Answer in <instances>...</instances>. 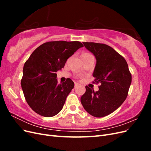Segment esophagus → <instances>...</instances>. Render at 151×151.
<instances>
[{"mask_svg":"<svg viewBox=\"0 0 151 151\" xmlns=\"http://www.w3.org/2000/svg\"><path fill=\"white\" fill-rule=\"evenodd\" d=\"M78 86H79V84H78V83H75V85H74L75 88H76V87H77Z\"/></svg>","mask_w":151,"mask_h":151,"instance_id":"esophagus-1","label":"esophagus"}]
</instances>
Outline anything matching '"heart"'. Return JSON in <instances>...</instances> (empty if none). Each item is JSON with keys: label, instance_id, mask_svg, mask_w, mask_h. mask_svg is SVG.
<instances>
[{"label": "heart", "instance_id": "1", "mask_svg": "<svg viewBox=\"0 0 151 151\" xmlns=\"http://www.w3.org/2000/svg\"><path fill=\"white\" fill-rule=\"evenodd\" d=\"M91 57H93L92 55L89 53H87V52H83V53H82L81 55V58L83 61L86 60V59L91 58Z\"/></svg>", "mask_w": 151, "mask_h": 151}]
</instances>
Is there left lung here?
I'll return each mask as SVG.
<instances>
[{"instance_id":"1","label":"left lung","mask_w":151,"mask_h":151,"mask_svg":"<svg viewBox=\"0 0 151 151\" xmlns=\"http://www.w3.org/2000/svg\"><path fill=\"white\" fill-rule=\"evenodd\" d=\"M96 60L93 76L100 83L96 91L86 86L81 98L85 110L95 117H103L115 111L124 102L132 83L128 64L120 55L107 45L83 42Z\"/></svg>"}]
</instances>
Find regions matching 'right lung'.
<instances>
[{"label":"right lung","mask_w":151,"mask_h":151,"mask_svg":"<svg viewBox=\"0 0 151 151\" xmlns=\"http://www.w3.org/2000/svg\"><path fill=\"white\" fill-rule=\"evenodd\" d=\"M79 42L56 41L40 45L23 67L21 88L26 101L34 111L45 117L60 112L74 83L70 78L59 84L56 72L79 48Z\"/></svg>","instance_id":"1"}]
</instances>
